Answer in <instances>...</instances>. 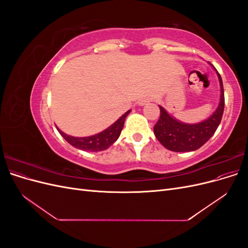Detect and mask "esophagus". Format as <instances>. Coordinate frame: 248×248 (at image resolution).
Segmentation results:
<instances>
[{
    "mask_svg": "<svg viewBox=\"0 0 248 248\" xmlns=\"http://www.w3.org/2000/svg\"><path fill=\"white\" fill-rule=\"evenodd\" d=\"M150 101H151V98H149V97H144V98H140L139 100V104H140V106H144V104H146Z\"/></svg>",
    "mask_w": 248,
    "mask_h": 248,
    "instance_id": "34e87169",
    "label": "esophagus"
}]
</instances>
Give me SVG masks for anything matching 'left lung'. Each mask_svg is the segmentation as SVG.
Here are the masks:
<instances>
[{
    "instance_id": "8db88e82",
    "label": "left lung",
    "mask_w": 248,
    "mask_h": 248,
    "mask_svg": "<svg viewBox=\"0 0 248 248\" xmlns=\"http://www.w3.org/2000/svg\"><path fill=\"white\" fill-rule=\"evenodd\" d=\"M218 78L220 82L221 96L219 106L209 119L199 124H185L171 118L162 107L160 108V117L154 125V134L156 139L170 151L189 152L198 150L207 142L216 131L220 124L224 109V91L220 74Z\"/></svg>"
}]
</instances>
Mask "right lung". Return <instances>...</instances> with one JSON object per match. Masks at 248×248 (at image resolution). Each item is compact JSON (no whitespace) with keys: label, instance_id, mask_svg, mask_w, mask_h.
Segmentation results:
<instances>
[{"label":"right lung","instance_id":"obj_1","mask_svg":"<svg viewBox=\"0 0 248 248\" xmlns=\"http://www.w3.org/2000/svg\"><path fill=\"white\" fill-rule=\"evenodd\" d=\"M129 112L130 110L126 111L122 117H120L114 124L108 127V129L103 130L102 132L95 134V136L92 137L74 138L62 132L59 128L57 129L60 132V134H61V136L73 147L91 152L102 151V150L108 149L118 140V138L120 137V133H121L123 129L125 119Z\"/></svg>","mask_w":248,"mask_h":248}]
</instances>
